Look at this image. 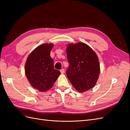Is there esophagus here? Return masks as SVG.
Masks as SVG:
<instances>
[{
    "label": "esophagus",
    "instance_id": "obj_1",
    "mask_svg": "<svg viewBox=\"0 0 130 130\" xmlns=\"http://www.w3.org/2000/svg\"><path fill=\"white\" fill-rule=\"evenodd\" d=\"M60 72H61V74H64V69H63V68L61 69L60 70Z\"/></svg>",
    "mask_w": 130,
    "mask_h": 130
}]
</instances>
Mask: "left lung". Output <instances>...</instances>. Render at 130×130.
Returning a JSON list of instances; mask_svg holds the SVG:
<instances>
[{
    "instance_id": "left-lung-1",
    "label": "left lung",
    "mask_w": 130,
    "mask_h": 130,
    "mask_svg": "<svg viewBox=\"0 0 130 130\" xmlns=\"http://www.w3.org/2000/svg\"><path fill=\"white\" fill-rule=\"evenodd\" d=\"M67 58L69 66L66 74L74 87L80 92L93 88L99 75L100 65L92 48L84 43L69 44Z\"/></svg>"
}]
</instances>
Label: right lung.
Instances as JSON below:
<instances>
[{"mask_svg": "<svg viewBox=\"0 0 130 130\" xmlns=\"http://www.w3.org/2000/svg\"><path fill=\"white\" fill-rule=\"evenodd\" d=\"M53 44H43L34 49L27 58L25 66L26 76L31 86L40 92L53 87L61 74L54 68V61L50 54Z\"/></svg>", "mask_w": 130, "mask_h": 130, "instance_id": "right-lung-1", "label": "right lung"}]
</instances>
